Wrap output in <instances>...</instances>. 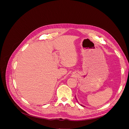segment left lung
Listing matches in <instances>:
<instances>
[{"mask_svg":"<svg viewBox=\"0 0 129 129\" xmlns=\"http://www.w3.org/2000/svg\"><path fill=\"white\" fill-rule=\"evenodd\" d=\"M75 99H76V101H77V99H76V96H75ZM77 102H78V101H77ZM81 105V106H82V107H85L84 106V105H81V104H80Z\"/></svg>","mask_w":129,"mask_h":129,"instance_id":"obj_1","label":"left lung"}]
</instances>
